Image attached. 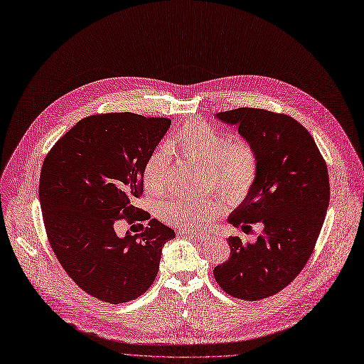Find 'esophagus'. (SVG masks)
Returning a JSON list of instances; mask_svg holds the SVG:
<instances>
[{
    "label": "esophagus",
    "instance_id": "obj_1",
    "mask_svg": "<svg viewBox=\"0 0 364 364\" xmlns=\"http://www.w3.org/2000/svg\"><path fill=\"white\" fill-rule=\"evenodd\" d=\"M180 235H183V236H188V238H193V240H196V241H199V242H207V241L210 240V236H208V235H200V233L188 232V230H181V232H180Z\"/></svg>",
    "mask_w": 364,
    "mask_h": 364
}]
</instances>
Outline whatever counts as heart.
Wrapping results in <instances>:
<instances>
[{"mask_svg": "<svg viewBox=\"0 0 364 364\" xmlns=\"http://www.w3.org/2000/svg\"><path fill=\"white\" fill-rule=\"evenodd\" d=\"M169 149L186 161L208 165L213 180L232 196H245L255 186L259 173L257 151L244 138H229L226 132L205 122L183 124L169 141ZM169 180V153L156 149L144 164L143 183L150 193L164 192ZM225 198L208 199L173 198L157 207L164 221L183 229L198 230L225 211Z\"/></svg>", "mask_w": 364, "mask_h": 364, "instance_id": "heart-1", "label": "heart"}]
</instances>
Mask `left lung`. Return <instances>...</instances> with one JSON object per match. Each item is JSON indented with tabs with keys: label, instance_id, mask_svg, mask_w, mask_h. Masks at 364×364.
I'll return each mask as SVG.
<instances>
[{
	"label": "left lung",
	"instance_id": "obj_1",
	"mask_svg": "<svg viewBox=\"0 0 364 364\" xmlns=\"http://www.w3.org/2000/svg\"><path fill=\"white\" fill-rule=\"evenodd\" d=\"M255 146L257 180L229 223L244 232L263 225L256 242L230 236L228 262L214 278L228 294L242 300L269 297L300 274L309 260L330 200L327 165L311 134L287 114L241 107L217 113Z\"/></svg>",
	"mask_w": 364,
	"mask_h": 364
}]
</instances>
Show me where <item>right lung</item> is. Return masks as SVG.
<instances>
[{
    "label": "right lung",
    "instance_id": "1",
    "mask_svg": "<svg viewBox=\"0 0 364 364\" xmlns=\"http://www.w3.org/2000/svg\"><path fill=\"white\" fill-rule=\"evenodd\" d=\"M171 126L166 117L134 113L82 119L47 153L40 205L47 238L71 279L87 294L124 304L144 294L159 271L162 247L176 233L159 220L117 236L120 220L144 221L135 207L143 168Z\"/></svg>",
    "mask_w": 364,
    "mask_h": 364
}]
</instances>
